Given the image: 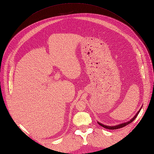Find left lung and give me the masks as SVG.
Segmentation results:
<instances>
[{"label":"left lung","mask_w":154,"mask_h":154,"mask_svg":"<svg viewBox=\"0 0 154 154\" xmlns=\"http://www.w3.org/2000/svg\"><path fill=\"white\" fill-rule=\"evenodd\" d=\"M141 109H142V107L140 109V110L138 111V112H137V114H135V116L131 120L128 121V122H127L120 124H119V125H115V126H108V125H103V124H101V123H100V122H98V124H99L100 125H101L102 127H104L105 128H107V129H109V130H116V129H118V128H122V127H125V126L127 125L128 124H131L132 122H133V121H134V120L135 119V118L137 117V116H138V114H139V112H140Z\"/></svg>","instance_id":"1"}]
</instances>
